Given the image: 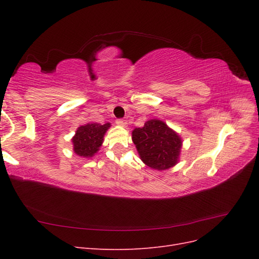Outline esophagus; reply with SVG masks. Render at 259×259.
I'll return each mask as SVG.
<instances>
[{
  "label": "esophagus",
  "mask_w": 259,
  "mask_h": 259,
  "mask_svg": "<svg viewBox=\"0 0 259 259\" xmlns=\"http://www.w3.org/2000/svg\"><path fill=\"white\" fill-rule=\"evenodd\" d=\"M117 125H120V126H122V127H126L127 126V122H126V120H123V119H119V120H116V122H115Z\"/></svg>",
  "instance_id": "34e87169"
}]
</instances>
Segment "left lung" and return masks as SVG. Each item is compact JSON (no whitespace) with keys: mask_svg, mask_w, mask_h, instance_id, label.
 Wrapping results in <instances>:
<instances>
[{"mask_svg":"<svg viewBox=\"0 0 259 259\" xmlns=\"http://www.w3.org/2000/svg\"><path fill=\"white\" fill-rule=\"evenodd\" d=\"M132 139L140 159L149 167L164 170L178 163L182 138L163 121H147L144 127L133 131Z\"/></svg>","mask_w":259,"mask_h":259,"instance_id":"left-lung-1","label":"left lung"}]
</instances>
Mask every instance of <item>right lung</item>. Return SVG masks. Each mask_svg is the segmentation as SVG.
<instances>
[{
    "mask_svg": "<svg viewBox=\"0 0 259 259\" xmlns=\"http://www.w3.org/2000/svg\"><path fill=\"white\" fill-rule=\"evenodd\" d=\"M110 126V123H88L80 126L72 138L73 151L83 158H92L103 145L104 136Z\"/></svg>",
    "mask_w": 259,
    "mask_h": 259,
    "instance_id": "add662e5",
    "label": "right lung"
}]
</instances>
